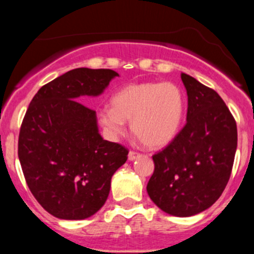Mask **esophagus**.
<instances>
[{"label":"esophagus","mask_w":254,"mask_h":254,"mask_svg":"<svg viewBox=\"0 0 254 254\" xmlns=\"http://www.w3.org/2000/svg\"><path fill=\"white\" fill-rule=\"evenodd\" d=\"M137 157H140V153L136 152V151H130L129 155H127V158H129V161L136 160Z\"/></svg>","instance_id":"34e87169"}]
</instances>
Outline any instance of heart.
Returning <instances> with one entry per match:
<instances>
[{
  "instance_id": "obj_1",
  "label": "heart",
  "mask_w": 254,
  "mask_h": 254,
  "mask_svg": "<svg viewBox=\"0 0 254 254\" xmlns=\"http://www.w3.org/2000/svg\"><path fill=\"white\" fill-rule=\"evenodd\" d=\"M112 106L98 113L99 123L111 136L124 134L125 122H131L132 132L143 145L160 148L178 134L186 98L173 82L147 81L122 87L112 97Z\"/></svg>"
}]
</instances>
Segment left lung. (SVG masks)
<instances>
[{
	"mask_svg": "<svg viewBox=\"0 0 254 254\" xmlns=\"http://www.w3.org/2000/svg\"><path fill=\"white\" fill-rule=\"evenodd\" d=\"M187 123L172 142L152 156L155 171L147 193L173 216H193L224 191L234 166L237 125L221 97L187 73Z\"/></svg>",
	"mask_w": 254,
	"mask_h": 254,
	"instance_id": "obj_1",
	"label": "left lung"
}]
</instances>
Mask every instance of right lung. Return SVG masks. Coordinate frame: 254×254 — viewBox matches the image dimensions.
Returning a JSON list of instances; mask_svg holds the SVG:
<instances>
[{"instance_id":"add662e5","label":"right lung","mask_w":254,"mask_h":254,"mask_svg":"<svg viewBox=\"0 0 254 254\" xmlns=\"http://www.w3.org/2000/svg\"><path fill=\"white\" fill-rule=\"evenodd\" d=\"M115 71L79 67L44 84L33 97L19 130L18 157L28 188L53 216L82 220L106 203L125 146L103 140L96 112L77 99L98 96Z\"/></svg>"}]
</instances>
